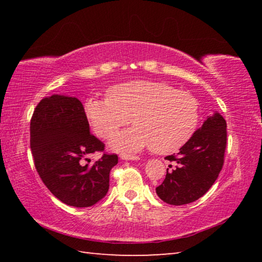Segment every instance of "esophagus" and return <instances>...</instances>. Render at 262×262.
Masks as SVG:
<instances>
[{
	"mask_svg": "<svg viewBox=\"0 0 262 262\" xmlns=\"http://www.w3.org/2000/svg\"><path fill=\"white\" fill-rule=\"evenodd\" d=\"M120 158L123 161H139V156H134V155H128V154H121Z\"/></svg>",
	"mask_w": 262,
	"mask_h": 262,
	"instance_id": "esophagus-1",
	"label": "esophagus"
}]
</instances>
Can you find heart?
<instances>
[{"mask_svg": "<svg viewBox=\"0 0 262 262\" xmlns=\"http://www.w3.org/2000/svg\"><path fill=\"white\" fill-rule=\"evenodd\" d=\"M96 134L107 139L130 119L134 127L115 134L110 147L119 151L171 154L187 143L200 121L196 98L170 84L130 81L111 86L107 97H91L84 105Z\"/></svg>", "mask_w": 262, "mask_h": 262, "instance_id": "1", "label": "heart"}]
</instances>
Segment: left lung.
Returning <instances> with one entry per match:
<instances>
[{"label": "left lung", "instance_id": "8db88e82", "mask_svg": "<svg viewBox=\"0 0 262 262\" xmlns=\"http://www.w3.org/2000/svg\"><path fill=\"white\" fill-rule=\"evenodd\" d=\"M225 148L227 122L216 112L206 119L178 154L166 157L176 163V167L167 168L165 179L156 187L159 199L168 205L183 206L203 196L223 167Z\"/></svg>", "mask_w": 262, "mask_h": 262}]
</instances>
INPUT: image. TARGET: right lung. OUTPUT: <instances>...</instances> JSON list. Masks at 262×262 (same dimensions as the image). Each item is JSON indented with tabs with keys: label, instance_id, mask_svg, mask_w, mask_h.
I'll use <instances>...</instances> for the list:
<instances>
[{
	"label": "right lung",
	"instance_id": "add662e5",
	"mask_svg": "<svg viewBox=\"0 0 262 262\" xmlns=\"http://www.w3.org/2000/svg\"><path fill=\"white\" fill-rule=\"evenodd\" d=\"M30 134L35 168L55 198L68 206L85 208L105 196L118 156L104 154L92 165H82L83 159L104 151L105 145L90 134L77 98L53 95L41 99L31 119Z\"/></svg>",
	"mask_w": 262,
	"mask_h": 262
}]
</instances>
